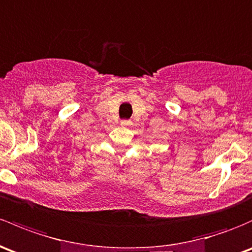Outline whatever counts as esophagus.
I'll list each match as a JSON object with an SVG mask.
<instances>
[{
  "label": "esophagus",
  "instance_id": "esophagus-1",
  "mask_svg": "<svg viewBox=\"0 0 252 252\" xmlns=\"http://www.w3.org/2000/svg\"><path fill=\"white\" fill-rule=\"evenodd\" d=\"M121 124H122V126H130L131 121H130V119H122Z\"/></svg>",
  "mask_w": 252,
  "mask_h": 252
}]
</instances>
